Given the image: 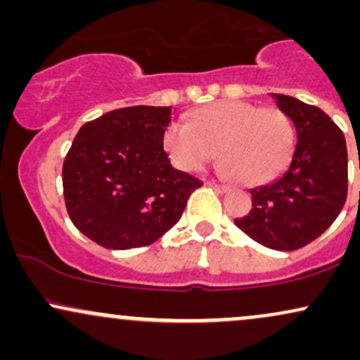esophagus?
I'll use <instances>...</instances> for the list:
<instances>
[{
    "label": "esophagus",
    "mask_w": 360,
    "mask_h": 360,
    "mask_svg": "<svg viewBox=\"0 0 360 360\" xmlns=\"http://www.w3.org/2000/svg\"><path fill=\"white\" fill-rule=\"evenodd\" d=\"M206 184L212 186L213 189H217V191H220V193H226L230 189L226 184H220V183H217V181H208V183H206Z\"/></svg>",
    "instance_id": "34e87169"
}]
</instances>
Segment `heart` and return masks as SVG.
<instances>
[{"label":"heart","mask_w":360,"mask_h":360,"mask_svg":"<svg viewBox=\"0 0 360 360\" xmlns=\"http://www.w3.org/2000/svg\"><path fill=\"white\" fill-rule=\"evenodd\" d=\"M166 147L183 171L203 169L218 148L223 174L259 186L286 169L295 148V130L278 108L226 100L194 111L191 123L172 122L166 130Z\"/></svg>","instance_id":"1"}]
</instances>
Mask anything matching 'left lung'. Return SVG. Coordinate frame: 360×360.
<instances>
[{
	"label": "left lung",
	"mask_w": 360,
	"mask_h": 360,
	"mask_svg": "<svg viewBox=\"0 0 360 360\" xmlns=\"http://www.w3.org/2000/svg\"><path fill=\"white\" fill-rule=\"evenodd\" d=\"M291 120L296 147L283 176L250 189L252 210L235 225L260 245L296 250L335 221L347 200V146L332 118L313 105L271 93Z\"/></svg>",
	"instance_id": "8db88e82"
}]
</instances>
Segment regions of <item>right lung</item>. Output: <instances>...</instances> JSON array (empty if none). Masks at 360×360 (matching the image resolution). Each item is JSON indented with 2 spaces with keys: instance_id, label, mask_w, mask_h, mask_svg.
<instances>
[{
  "instance_id": "right-lung-1",
  "label": "right lung",
  "mask_w": 360,
  "mask_h": 360,
  "mask_svg": "<svg viewBox=\"0 0 360 360\" xmlns=\"http://www.w3.org/2000/svg\"><path fill=\"white\" fill-rule=\"evenodd\" d=\"M171 106H128L81 127L62 166L69 217L105 249L154 243L179 221L198 177L164 150Z\"/></svg>"
}]
</instances>
